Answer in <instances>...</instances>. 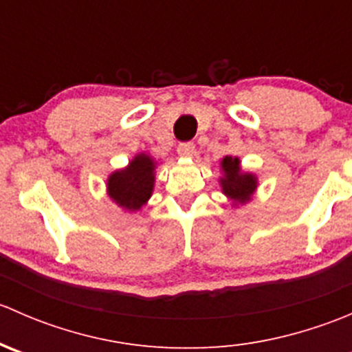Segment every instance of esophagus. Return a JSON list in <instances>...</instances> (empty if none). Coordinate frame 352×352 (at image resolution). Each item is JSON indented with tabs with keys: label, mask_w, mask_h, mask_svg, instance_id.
<instances>
[{
	"label": "esophagus",
	"mask_w": 352,
	"mask_h": 352,
	"mask_svg": "<svg viewBox=\"0 0 352 352\" xmlns=\"http://www.w3.org/2000/svg\"><path fill=\"white\" fill-rule=\"evenodd\" d=\"M177 153L180 156H194L196 153V146H194V143H180L179 146H177Z\"/></svg>",
	"instance_id": "obj_1"
}]
</instances>
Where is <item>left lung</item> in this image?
Returning <instances> with one entry per match:
<instances>
[{"label":"left lung","mask_w":352,"mask_h":352,"mask_svg":"<svg viewBox=\"0 0 352 352\" xmlns=\"http://www.w3.org/2000/svg\"><path fill=\"white\" fill-rule=\"evenodd\" d=\"M223 170H225V179H221L223 192L233 201L245 202L250 199L254 194L257 182L255 177L250 173L240 172V162L239 158H232V156H225L221 162Z\"/></svg>","instance_id":"8db88e82"}]
</instances>
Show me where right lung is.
Segmentation results:
<instances>
[{"instance_id":"add662e5","label":"right lung","mask_w":352,"mask_h":352,"mask_svg":"<svg viewBox=\"0 0 352 352\" xmlns=\"http://www.w3.org/2000/svg\"><path fill=\"white\" fill-rule=\"evenodd\" d=\"M155 163L150 156L138 155L129 166L112 173L109 179V196L122 208L136 211L148 201L153 190Z\"/></svg>"}]
</instances>
